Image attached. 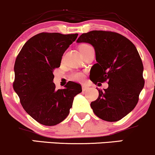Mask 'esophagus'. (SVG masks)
Wrapping results in <instances>:
<instances>
[{"label":"esophagus","instance_id":"34e87169","mask_svg":"<svg viewBox=\"0 0 155 155\" xmlns=\"http://www.w3.org/2000/svg\"><path fill=\"white\" fill-rule=\"evenodd\" d=\"M89 89V87L85 85V84H84V85H82V91H87V90Z\"/></svg>","mask_w":155,"mask_h":155}]
</instances>
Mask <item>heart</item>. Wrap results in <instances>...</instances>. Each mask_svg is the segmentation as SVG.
<instances>
[{"mask_svg": "<svg viewBox=\"0 0 155 155\" xmlns=\"http://www.w3.org/2000/svg\"><path fill=\"white\" fill-rule=\"evenodd\" d=\"M89 47H91V46L89 45H87V44L81 45L80 48H79V50H81V49H84V48H89ZM83 78H84V75L80 72H76L71 75V79L74 81H81L82 80Z\"/></svg>", "mask_w": 155, "mask_h": 155, "instance_id": "b5f03b06", "label": "heart"}]
</instances>
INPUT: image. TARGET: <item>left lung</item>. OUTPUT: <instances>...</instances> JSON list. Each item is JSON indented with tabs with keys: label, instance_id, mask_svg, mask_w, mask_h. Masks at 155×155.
Wrapping results in <instances>:
<instances>
[{
	"label": "left lung",
	"instance_id": "8db88e82",
	"mask_svg": "<svg viewBox=\"0 0 155 155\" xmlns=\"http://www.w3.org/2000/svg\"><path fill=\"white\" fill-rule=\"evenodd\" d=\"M76 42L90 43L95 49L97 63L91 68V80L96 84L108 82L91 104L93 113L106 121H118L135 107L144 86L143 65L137 48L123 35L106 31L82 34Z\"/></svg>",
	"mask_w": 155,
	"mask_h": 155
}]
</instances>
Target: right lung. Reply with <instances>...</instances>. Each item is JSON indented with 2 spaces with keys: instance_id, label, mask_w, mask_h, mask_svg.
<instances>
[{
  "instance_id": "1",
  "label": "right lung",
  "mask_w": 155,
  "mask_h": 155,
  "mask_svg": "<svg viewBox=\"0 0 155 155\" xmlns=\"http://www.w3.org/2000/svg\"><path fill=\"white\" fill-rule=\"evenodd\" d=\"M78 34L42 32L24 44L15 60L13 88L27 113L45 126H54L68 115L81 86L68 81L57 90L54 70L60 66L63 54Z\"/></svg>"
}]
</instances>
